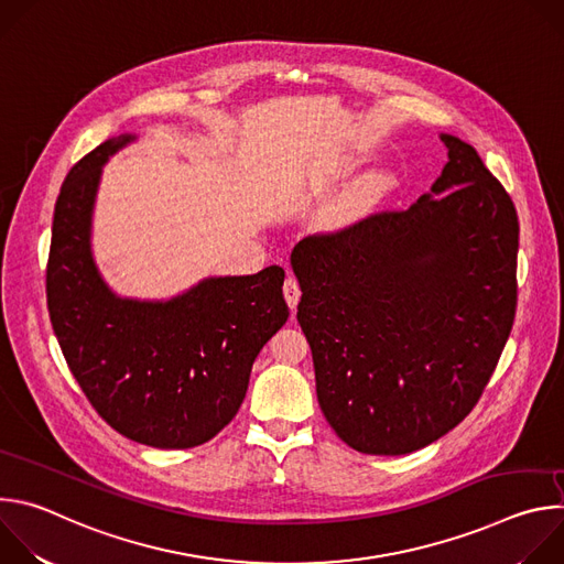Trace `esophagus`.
<instances>
[{
	"instance_id": "esophagus-1",
	"label": "esophagus",
	"mask_w": 564,
	"mask_h": 564,
	"mask_svg": "<svg viewBox=\"0 0 564 564\" xmlns=\"http://www.w3.org/2000/svg\"><path fill=\"white\" fill-rule=\"evenodd\" d=\"M283 296H285L290 310L294 312V310H296V303H299V299H301V288H299V281H296L294 276H288V279H285V283H283Z\"/></svg>"
}]
</instances>
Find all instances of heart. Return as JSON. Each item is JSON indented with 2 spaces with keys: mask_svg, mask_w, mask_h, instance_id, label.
Masks as SVG:
<instances>
[{
  "mask_svg": "<svg viewBox=\"0 0 564 564\" xmlns=\"http://www.w3.org/2000/svg\"><path fill=\"white\" fill-rule=\"evenodd\" d=\"M386 183V176L383 174H375L370 181H368V189H377V187H381Z\"/></svg>",
  "mask_w": 564,
  "mask_h": 564,
  "instance_id": "1",
  "label": "heart"
}]
</instances>
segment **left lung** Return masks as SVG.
Listing matches in <instances>:
<instances>
[{
  "instance_id": "8db88e82",
  "label": "left lung",
  "mask_w": 564,
  "mask_h": 564,
  "mask_svg": "<svg viewBox=\"0 0 564 564\" xmlns=\"http://www.w3.org/2000/svg\"><path fill=\"white\" fill-rule=\"evenodd\" d=\"M442 140L433 194L292 250L318 406L368 455L413 453L455 429L513 328L516 205L470 144Z\"/></svg>"
}]
</instances>
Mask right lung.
I'll return each mask as SVG.
<instances>
[{
    "label": "right lung",
    "instance_id": "1",
    "mask_svg": "<svg viewBox=\"0 0 564 564\" xmlns=\"http://www.w3.org/2000/svg\"><path fill=\"white\" fill-rule=\"evenodd\" d=\"M118 135L66 174L53 214L46 301L62 355L96 413L153 448H192L243 404L261 348L285 324V272L207 279L167 303L118 299L89 250L91 209Z\"/></svg>",
    "mask_w": 564,
    "mask_h": 564
}]
</instances>
